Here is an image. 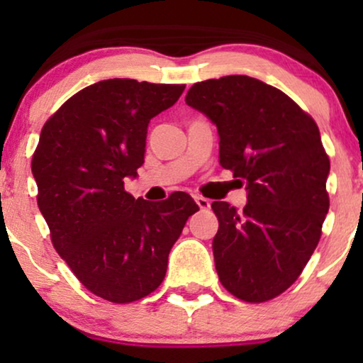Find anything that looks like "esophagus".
<instances>
[{
  "label": "esophagus",
  "instance_id": "obj_1",
  "mask_svg": "<svg viewBox=\"0 0 363 363\" xmlns=\"http://www.w3.org/2000/svg\"><path fill=\"white\" fill-rule=\"evenodd\" d=\"M194 201L198 203V206L201 208V210H210V208H211L210 199L203 198V196H194Z\"/></svg>",
  "mask_w": 363,
  "mask_h": 363
}]
</instances>
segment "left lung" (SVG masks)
<instances>
[{
    "mask_svg": "<svg viewBox=\"0 0 363 363\" xmlns=\"http://www.w3.org/2000/svg\"><path fill=\"white\" fill-rule=\"evenodd\" d=\"M211 123L218 172L235 196L215 203L220 283L240 291L298 266L329 206V158L315 119L285 91L237 72L216 82Z\"/></svg>",
    "mask_w": 363,
    "mask_h": 363,
    "instance_id": "left-lung-1",
    "label": "left lung"
}]
</instances>
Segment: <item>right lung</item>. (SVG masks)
<instances>
[{
	"label": "right lung",
	"instance_id": "obj_1",
	"mask_svg": "<svg viewBox=\"0 0 363 363\" xmlns=\"http://www.w3.org/2000/svg\"><path fill=\"white\" fill-rule=\"evenodd\" d=\"M169 107L164 83H89L49 121L34 160L37 205L54 247L111 301L140 297L162 280L177 239L157 242L145 199L126 186L147 160L153 119Z\"/></svg>",
	"mask_w": 363,
	"mask_h": 363
}]
</instances>
